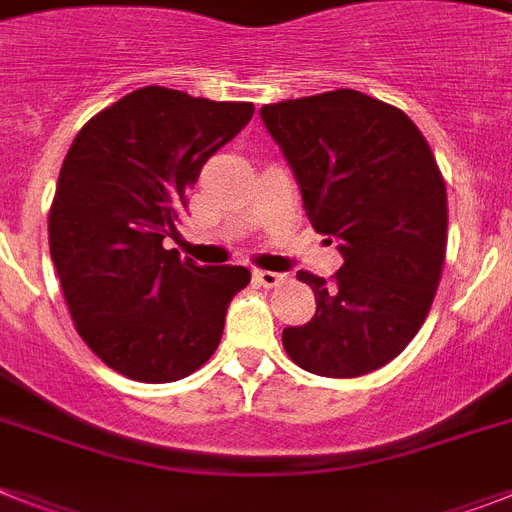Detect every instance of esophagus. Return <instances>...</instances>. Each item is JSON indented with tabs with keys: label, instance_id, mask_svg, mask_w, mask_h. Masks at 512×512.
Instances as JSON below:
<instances>
[{
	"label": "esophagus",
	"instance_id": "obj_1",
	"mask_svg": "<svg viewBox=\"0 0 512 512\" xmlns=\"http://www.w3.org/2000/svg\"><path fill=\"white\" fill-rule=\"evenodd\" d=\"M253 277H256V282L264 287H274V285H280L282 280H285V274L280 272H269V269H256L253 272Z\"/></svg>",
	"mask_w": 512,
	"mask_h": 512
}]
</instances>
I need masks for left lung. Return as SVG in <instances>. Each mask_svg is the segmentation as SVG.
<instances>
[{"label":"left lung","mask_w":512,"mask_h":512,"mask_svg":"<svg viewBox=\"0 0 512 512\" xmlns=\"http://www.w3.org/2000/svg\"><path fill=\"white\" fill-rule=\"evenodd\" d=\"M316 232L337 240L340 272L311 285L316 314L282 329L287 356L319 377L350 379L398 358L424 324L447 248V193L411 117L361 91L261 107Z\"/></svg>","instance_id":"obj_1"}]
</instances>
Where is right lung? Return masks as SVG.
<instances>
[{
    "mask_svg": "<svg viewBox=\"0 0 512 512\" xmlns=\"http://www.w3.org/2000/svg\"><path fill=\"white\" fill-rule=\"evenodd\" d=\"M253 117L248 101L146 86L88 120L59 170L49 251L75 329L109 369L164 384L217 350L246 266H198L175 248L201 167Z\"/></svg>",
    "mask_w": 512,
    "mask_h": 512,
    "instance_id": "right-lung-1",
    "label": "right lung"
}]
</instances>
